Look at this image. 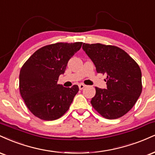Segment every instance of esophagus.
Returning a JSON list of instances; mask_svg holds the SVG:
<instances>
[{"label":"esophagus","instance_id":"obj_1","mask_svg":"<svg viewBox=\"0 0 155 155\" xmlns=\"http://www.w3.org/2000/svg\"><path fill=\"white\" fill-rule=\"evenodd\" d=\"M78 86H79V88H80V90H82V89H83L85 87V85H84V84H83V83H81V84H79V85H78Z\"/></svg>","mask_w":155,"mask_h":155}]
</instances>
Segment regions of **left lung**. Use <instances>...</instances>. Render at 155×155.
<instances>
[{
    "label": "left lung",
    "instance_id": "obj_1",
    "mask_svg": "<svg viewBox=\"0 0 155 155\" xmlns=\"http://www.w3.org/2000/svg\"><path fill=\"white\" fill-rule=\"evenodd\" d=\"M98 73L107 74V89L96 87L93 107L107 119H117L129 112L142 91L141 71L123 49L101 43H83Z\"/></svg>",
    "mask_w": 155,
    "mask_h": 155
}]
</instances>
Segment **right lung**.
Listing matches in <instances>:
<instances>
[{"label": "right lung", "mask_w": 155, "mask_h": 155, "mask_svg": "<svg viewBox=\"0 0 155 155\" xmlns=\"http://www.w3.org/2000/svg\"><path fill=\"white\" fill-rule=\"evenodd\" d=\"M82 44L76 42L45 45L24 64L19 72V91L35 116L43 120H54L69 110L79 88L77 85L65 88L57 81Z\"/></svg>", "instance_id": "right-lung-1"}]
</instances>
